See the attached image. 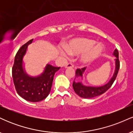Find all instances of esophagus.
<instances>
[{"label": "esophagus", "instance_id": "34e87169", "mask_svg": "<svg viewBox=\"0 0 133 133\" xmlns=\"http://www.w3.org/2000/svg\"><path fill=\"white\" fill-rule=\"evenodd\" d=\"M74 68V65L72 64L71 63H69L68 64H66L65 65V68Z\"/></svg>", "mask_w": 133, "mask_h": 133}]
</instances>
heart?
Here are the masks:
<instances>
[{
    "label": "heart",
    "instance_id": "obj_1",
    "mask_svg": "<svg viewBox=\"0 0 133 133\" xmlns=\"http://www.w3.org/2000/svg\"><path fill=\"white\" fill-rule=\"evenodd\" d=\"M101 43H95L92 39L88 38H77L70 41L65 46H60V54L68 57L71 54H79V61L82 64H88L97 58L103 51Z\"/></svg>",
    "mask_w": 133,
    "mask_h": 133
}]
</instances>
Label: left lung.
Segmentation results:
<instances>
[{
    "mask_svg": "<svg viewBox=\"0 0 133 133\" xmlns=\"http://www.w3.org/2000/svg\"><path fill=\"white\" fill-rule=\"evenodd\" d=\"M114 56H115L116 59H114L115 61V70L114 72L112 75L109 82H107L106 84L103 85L101 86H85L82 82H76L74 79V82L72 84V87L74 91L77 95L80 97H83V98L89 99L92 98V97H96L99 95H101L102 94L104 93L107 90H108L112 86L114 81H115L116 76L118 73L119 69V52L116 49L113 52ZM86 68H82L81 69H77L76 71V77H81L82 79L83 77V74L86 71Z\"/></svg>",
    "mask_w": 133,
    "mask_h": 133,
    "instance_id": "8db88e82",
    "label": "left lung"
}]
</instances>
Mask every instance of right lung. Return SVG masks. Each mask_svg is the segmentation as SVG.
Segmentation results:
<instances>
[{"label": "right lung", "instance_id": "obj_1", "mask_svg": "<svg viewBox=\"0 0 133 133\" xmlns=\"http://www.w3.org/2000/svg\"><path fill=\"white\" fill-rule=\"evenodd\" d=\"M33 39L23 45L16 55L12 68V77L17 92L24 99L30 102H39L47 97L51 92L55 73L61 68L47 64L44 71L37 76H30L25 72L23 58L28 45Z\"/></svg>", "mask_w": 133, "mask_h": 133}]
</instances>
